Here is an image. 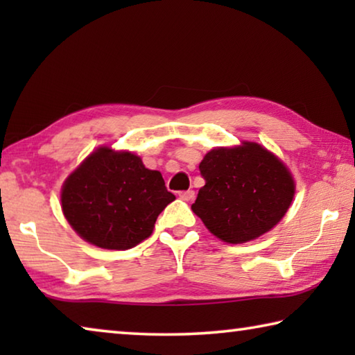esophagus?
Wrapping results in <instances>:
<instances>
[{
    "mask_svg": "<svg viewBox=\"0 0 355 355\" xmlns=\"http://www.w3.org/2000/svg\"><path fill=\"white\" fill-rule=\"evenodd\" d=\"M194 197H196V192L192 191V189H189V191H182V192H180V199H183V200H186V202L194 200Z\"/></svg>",
    "mask_w": 355,
    "mask_h": 355,
    "instance_id": "obj_1",
    "label": "esophagus"
}]
</instances>
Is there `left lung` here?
Instances as JSON below:
<instances>
[{
    "label": "left lung",
    "mask_w": 355,
    "mask_h": 355,
    "mask_svg": "<svg viewBox=\"0 0 355 355\" xmlns=\"http://www.w3.org/2000/svg\"><path fill=\"white\" fill-rule=\"evenodd\" d=\"M199 169L205 186L192 211L230 244L252 241L277 225L296 191L288 167L257 142L209 150Z\"/></svg>",
    "instance_id": "8db88e82"
}]
</instances>
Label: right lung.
<instances>
[{
    "label": "right lung",
    "mask_w": 355,
    "mask_h": 355,
    "mask_svg": "<svg viewBox=\"0 0 355 355\" xmlns=\"http://www.w3.org/2000/svg\"><path fill=\"white\" fill-rule=\"evenodd\" d=\"M175 200L161 172L139 156L100 147L64 182L62 213L84 241L127 250L152 235L159 213Z\"/></svg>",
    "instance_id": "add662e5"
}]
</instances>
